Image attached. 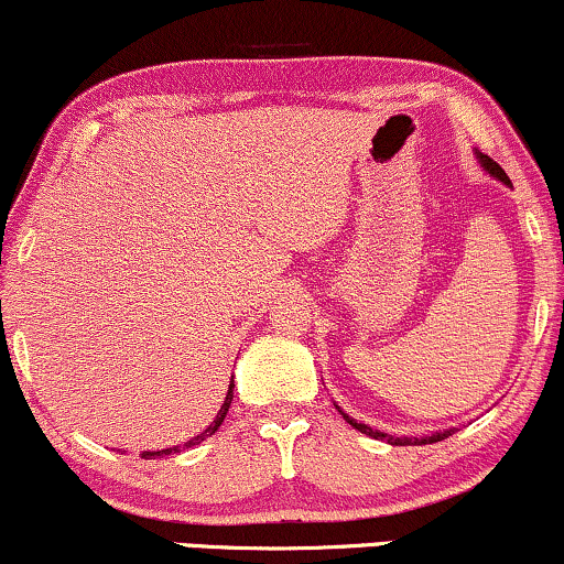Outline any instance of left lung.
I'll use <instances>...</instances> for the list:
<instances>
[{
    "mask_svg": "<svg viewBox=\"0 0 564 564\" xmlns=\"http://www.w3.org/2000/svg\"><path fill=\"white\" fill-rule=\"evenodd\" d=\"M478 160H480V165H484L494 177H499L501 183L511 185L509 175L503 173L499 162H494L491 158H488V154H478ZM343 417H346V414H343ZM346 420H348V424H354L358 432H364V435L377 437V440H389L391 445H430V443H440V440H445V437L453 435V430H443V432H435V435H430V437H391V435H383V432H379V430H371L369 424H361V422H356V420H350V417H346Z\"/></svg>",
    "mask_w": 564,
    "mask_h": 564,
    "instance_id": "8db88e82",
    "label": "left lung"
}]
</instances>
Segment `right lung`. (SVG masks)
Returning <instances> with one entry per match:
<instances>
[{
  "label": "right lung",
  "mask_w": 564,
  "mask_h": 564,
  "mask_svg": "<svg viewBox=\"0 0 564 564\" xmlns=\"http://www.w3.org/2000/svg\"><path fill=\"white\" fill-rule=\"evenodd\" d=\"M231 399H234V381H231V387H228V394H226V399H224L221 410H218V414H216V420H214V422H210V424H208V427L200 432V435H195L193 440H187V443L183 445V451H185V447H193V445H198V443H203V440H206V437H210V435H214V432H216L218 427H221V422H224V417H226L228 406H231ZM177 451H181V447H167V451H154V453H150V451H147V453H142V458H144V460H152V458H158V455H173V453H177Z\"/></svg>",
  "instance_id": "1"
}]
</instances>
